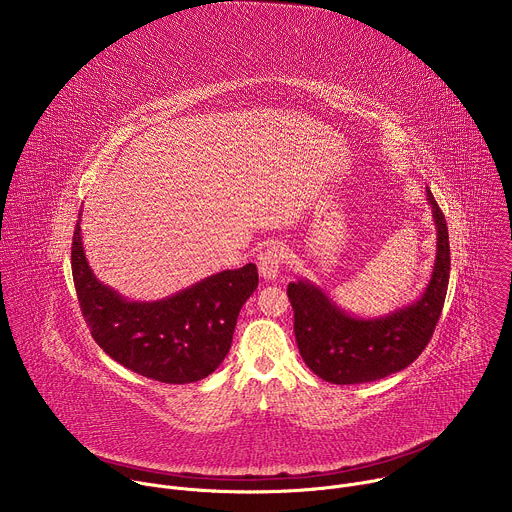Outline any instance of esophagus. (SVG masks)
Returning <instances> with one entry per match:
<instances>
[{
	"mask_svg": "<svg viewBox=\"0 0 512 512\" xmlns=\"http://www.w3.org/2000/svg\"><path fill=\"white\" fill-rule=\"evenodd\" d=\"M283 265V247L269 245L265 251L257 257V267L263 279H277Z\"/></svg>",
	"mask_w": 512,
	"mask_h": 512,
	"instance_id": "34e87169",
	"label": "esophagus"
}]
</instances>
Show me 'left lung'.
I'll use <instances>...</instances> for the list:
<instances>
[{
  "label": "left lung",
  "mask_w": 512,
  "mask_h": 512,
  "mask_svg": "<svg viewBox=\"0 0 512 512\" xmlns=\"http://www.w3.org/2000/svg\"><path fill=\"white\" fill-rule=\"evenodd\" d=\"M427 202L437 231L435 261L423 294L413 304L379 318H360L336 306L308 279L287 285L300 354L320 379L334 385L379 381L409 367L427 346L450 281L446 216L429 188Z\"/></svg>",
  "instance_id": "obj_1"
}]
</instances>
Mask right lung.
Returning a JSON list of instances; mask_svg holds the SVG:
<instances>
[{"label":"right lung","mask_w":512,"mask_h":512,"mask_svg":"<svg viewBox=\"0 0 512 512\" xmlns=\"http://www.w3.org/2000/svg\"><path fill=\"white\" fill-rule=\"evenodd\" d=\"M72 279L95 342L125 369L186 385L214 373L229 354L243 304L257 289L255 263L227 269L156 302H131L93 273L81 237H72Z\"/></svg>","instance_id":"obj_1"}]
</instances>
